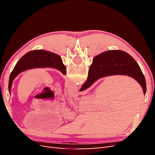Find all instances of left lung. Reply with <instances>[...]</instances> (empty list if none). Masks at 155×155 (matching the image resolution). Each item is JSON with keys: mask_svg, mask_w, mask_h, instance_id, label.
<instances>
[{"mask_svg": "<svg viewBox=\"0 0 155 155\" xmlns=\"http://www.w3.org/2000/svg\"><path fill=\"white\" fill-rule=\"evenodd\" d=\"M55 68L63 74L67 73L66 67L58 55L45 50H37L26 54L14 67L9 79L8 90L10 93L12 82L17 75L26 70L35 68Z\"/></svg>", "mask_w": 155, "mask_h": 155, "instance_id": "obj_1", "label": "left lung"}]
</instances>
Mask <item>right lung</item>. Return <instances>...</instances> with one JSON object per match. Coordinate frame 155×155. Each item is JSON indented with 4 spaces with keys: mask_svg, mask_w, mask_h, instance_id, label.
I'll list each match as a JSON object with an SVG mask.
<instances>
[{
    "mask_svg": "<svg viewBox=\"0 0 155 155\" xmlns=\"http://www.w3.org/2000/svg\"><path fill=\"white\" fill-rule=\"evenodd\" d=\"M114 75L132 77L142 86L144 94L146 93V83L139 65L129 54L121 50L107 51L94 58L89 68L87 80L80 91L91 87L98 79Z\"/></svg>",
    "mask_w": 155,
    "mask_h": 155,
    "instance_id": "1",
    "label": "right lung"
}]
</instances>
